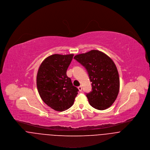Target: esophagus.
Returning <instances> with one entry per match:
<instances>
[{
  "label": "esophagus",
  "mask_w": 150,
  "mask_h": 150,
  "mask_svg": "<svg viewBox=\"0 0 150 150\" xmlns=\"http://www.w3.org/2000/svg\"><path fill=\"white\" fill-rule=\"evenodd\" d=\"M78 89H79V90L80 91H81L82 90V86H79V87L78 88Z\"/></svg>",
  "instance_id": "34e87169"
}]
</instances>
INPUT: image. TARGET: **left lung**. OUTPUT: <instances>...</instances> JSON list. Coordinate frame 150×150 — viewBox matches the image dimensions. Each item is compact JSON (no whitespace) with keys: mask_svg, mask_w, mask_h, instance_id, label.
<instances>
[{"mask_svg":"<svg viewBox=\"0 0 150 150\" xmlns=\"http://www.w3.org/2000/svg\"><path fill=\"white\" fill-rule=\"evenodd\" d=\"M74 59L88 72L92 90L86 93V97L90 105L98 110L111 107L120 91V77L114 61L97 50L76 55Z\"/></svg>","mask_w":150,"mask_h":150,"instance_id":"obj_1","label":"left lung"}]
</instances>
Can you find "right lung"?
Wrapping results in <instances>:
<instances>
[{
  "label": "right lung",
  "instance_id": "add662e5",
  "mask_svg": "<svg viewBox=\"0 0 150 150\" xmlns=\"http://www.w3.org/2000/svg\"><path fill=\"white\" fill-rule=\"evenodd\" d=\"M74 54L50 56L40 64L36 76L39 94L49 107L57 111H64L74 104L78 89L73 86L67 70Z\"/></svg>",
  "mask_w": 150,
  "mask_h": 150
}]
</instances>
